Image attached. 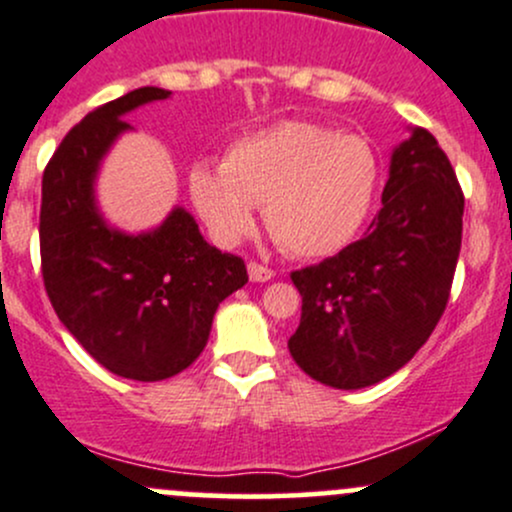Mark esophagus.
I'll list each match as a JSON object with an SVG mask.
<instances>
[{"instance_id": "1", "label": "esophagus", "mask_w": 512, "mask_h": 512, "mask_svg": "<svg viewBox=\"0 0 512 512\" xmlns=\"http://www.w3.org/2000/svg\"><path fill=\"white\" fill-rule=\"evenodd\" d=\"M247 274H250L252 282H270L274 277V270L267 265H260V262H247Z\"/></svg>"}]
</instances>
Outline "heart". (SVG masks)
<instances>
[{
    "instance_id": "b5f03b06",
    "label": "heart",
    "mask_w": 512,
    "mask_h": 512,
    "mask_svg": "<svg viewBox=\"0 0 512 512\" xmlns=\"http://www.w3.org/2000/svg\"><path fill=\"white\" fill-rule=\"evenodd\" d=\"M380 184V159L358 134L301 120L235 139L223 166L198 161L188 193L220 245H238L265 206V225L294 257H328L351 245Z\"/></svg>"
}]
</instances>
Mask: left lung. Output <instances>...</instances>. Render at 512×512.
Returning a JSON list of instances; mask_svg holds the SVG:
<instances>
[{
	"label": "left lung",
	"mask_w": 512,
	"mask_h": 512,
	"mask_svg": "<svg viewBox=\"0 0 512 512\" xmlns=\"http://www.w3.org/2000/svg\"><path fill=\"white\" fill-rule=\"evenodd\" d=\"M464 193L427 129L392 152L383 208L368 233L292 272L301 321L289 353L306 375L360 390L397 373L427 343L449 301Z\"/></svg>",
	"instance_id": "8db88e82"
}]
</instances>
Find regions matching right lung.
Here are the masks:
<instances>
[{"mask_svg":"<svg viewBox=\"0 0 512 512\" xmlns=\"http://www.w3.org/2000/svg\"><path fill=\"white\" fill-rule=\"evenodd\" d=\"M169 95L149 85L88 112L58 144L41 181L48 299L102 368L139 383L186 370L206 348L220 301L247 284L242 257L208 245L184 208L157 230L127 235L95 206L100 161L132 129L125 115Z\"/></svg>","mask_w":512,"mask_h":512,"instance_id":"add662e5","label":"right lung"}]
</instances>
